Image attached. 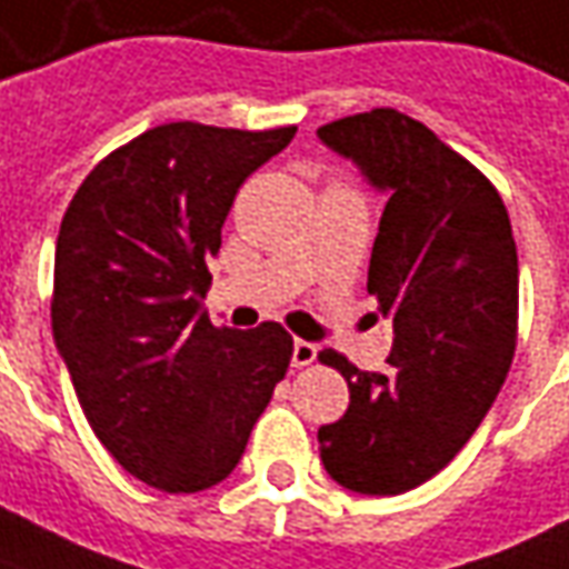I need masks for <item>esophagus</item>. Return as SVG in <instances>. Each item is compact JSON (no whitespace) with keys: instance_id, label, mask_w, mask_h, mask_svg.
<instances>
[{"instance_id":"34e87169","label":"esophagus","mask_w":569,"mask_h":569,"mask_svg":"<svg viewBox=\"0 0 569 569\" xmlns=\"http://www.w3.org/2000/svg\"><path fill=\"white\" fill-rule=\"evenodd\" d=\"M315 358H317L315 342H305V339H296V342H292V367L315 365Z\"/></svg>"}]
</instances>
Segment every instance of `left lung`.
Returning <instances> with one entry per match:
<instances>
[{
	"instance_id": "8db88e82",
	"label": "left lung",
	"mask_w": 569,
	"mask_h": 569,
	"mask_svg": "<svg viewBox=\"0 0 569 569\" xmlns=\"http://www.w3.org/2000/svg\"><path fill=\"white\" fill-rule=\"evenodd\" d=\"M382 189L367 292L392 317L386 370L323 349L349 411L317 430L327 473L361 496H401L446 467L489 415L517 346V246L498 189L396 108L317 130Z\"/></svg>"
}]
</instances>
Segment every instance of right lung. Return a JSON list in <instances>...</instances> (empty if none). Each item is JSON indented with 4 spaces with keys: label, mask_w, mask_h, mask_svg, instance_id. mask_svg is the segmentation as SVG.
Listing matches in <instances>:
<instances>
[{
    "label": "right lung",
    "mask_w": 569,
    "mask_h": 569,
    "mask_svg": "<svg viewBox=\"0 0 569 569\" xmlns=\"http://www.w3.org/2000/svg\"><path fill=\"white\" fill-rule=\"evenodd\" d=\"M292 137L161 123L102 158L61 218L58 355L99 442L152 489L202 492L230 477L286 377L280 323L214 327L199 299L236 192Z\"/></svg>",
    "instance_id": "right-lung-1"
}]
</instances>
